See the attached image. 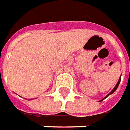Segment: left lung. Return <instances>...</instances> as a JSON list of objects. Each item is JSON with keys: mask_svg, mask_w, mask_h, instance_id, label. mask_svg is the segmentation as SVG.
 <instances>
[{"mask_svg": "<svg viewBox=\"0 0 130 130\" xmlns=\"http://www.w3.org/2000/svg\"><path fill=\"white\" fill-rule=\"evenodd\" d=\"M120 80H121V76H120V78H119V80H118V83H117V84L115 85V87H114V88H113V89H112V91H110V93H108V95H106V96H105V97L103 98L102 100H101V101H99V102H101V101H103V100H104V99H105V98H108V96L110 95H111V94L113 93L115 91L117 90V88H118V86H119V84H120Z\"/></svg>", "mask_w": 130, "mask_h": 130, "instance_id": "8db88e82", "label": "left lung"}]
</instances>
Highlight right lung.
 Returning <instances> with one entry per match:
<instances>
[{
  "mask_svg": "<svg viewBox=\"0 0 130 130\" xmlns=\"http://www.w3.org/2000/svg\"><path fill=\"white\" fill-rule=\"evenodd\" d=\"M25 99H26V98H25ZM30 100H32V99H30Z\"/></svg>",
  "mask_w": 130,
  "mask_h": 130,
  "instance_id": "obj_1",
  "label": "right lung"
}]
</instances>
